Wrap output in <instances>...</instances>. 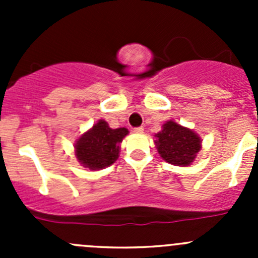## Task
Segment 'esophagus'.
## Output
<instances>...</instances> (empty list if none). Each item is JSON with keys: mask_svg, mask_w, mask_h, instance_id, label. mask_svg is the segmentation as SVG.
Returning a JSON list of instances; mask_svg holds the SVG:
<instances>
[{"mask_svg": "<svg viewBox=\"0 0 258 258\" xmlns=\"http://www.w3.org/2000/svg\"><path fill=\"white\" fill-rule=\"evenodd\" d=\"M134 132L136 135L144 134V127H136V128H134Z\"/></svg>", "mask_w": 258, "mask_h": 258, "instance_id": "34e87169", "label": "esophagus"}]
</instances>
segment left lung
<instances>
[{
	"instance_id": "obj_1",
	"label": "left lung",
	"mask_w": 258,
	"mask_h": 258,
	"mask_svg": "<svg viewBox=\"0 0 258 258\" xmlns=\"http://www.w3.org/2000/svg\"><path fill=\"white\" fill-rule=\"evenodd\" d=\"M157 152L166 162L179 167H187L197 157L202 148V140L194 130L168 119L162 130L155 135Z\"/></svg>"
}]
</instances>
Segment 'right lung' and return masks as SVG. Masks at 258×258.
<instances>
[{
  "mask_svg": "<svg viewBox=\"0 0 258 258\" xmlns=\"http://www.w3.org/2000/svg\"><path fill=\"white\" fill-rule=\"evenodd\" d=\"M128 135L124 127L111 128L105 119H98L75 141V156L80 165L91 171L108 167L117 161L121 142Z\"/></svg>",
  "mask_w": 258,
  "mask_h": 258,
  "instance_id": "right-lung-1",
  "label": "right lung"
}]
</instances>
